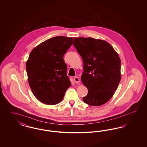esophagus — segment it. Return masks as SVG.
I'll use <instances>...</instances> for the list:
<instances>
[{"label": "esophagus", "mask_w": 147, "mask_h": 147, "mask_svg": "<svg viewBox=\"0 0 147 147\" xmlns=\"http://www.w3.org/2000/svg\"><path fill=\"white\" fill-rule=\"evenodd\" d=\"M74 81L75 83H79L80 82V79L78 77H75L74 78Z\"/></svg>", "instance_id": "34e87169"}]
</instances>
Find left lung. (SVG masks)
I'll return each instance as SVG.
<instances>
[{"label": "left lung", "instance_id": "obj_1", "mask_svg": "<svg viewBox=\"0 0 147 147\" xmlns=\"http://www.w3.org/2000/svg\"><path fill=\"white\" fill-rule=\"evenodd\" d=\"M73 45L83 61L81 80L88 88L85 103L101 106L110 100L121 78V60L108 42L91 37H75Z\"/></svg>", "mask_w": 147, "mask_h": 147}]
</instances>
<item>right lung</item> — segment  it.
<instances>
[{"label": "right lung", "instance_id": "obj_1", "mask_svg": "<svg viewBox=\"0 0 147 147\" xmlns=\"http://www.w3.org/2000/svg\"><path fill=\"white\" fill-rule=\"evenodd\" d=\"M73 40L65 36L52 37L36 46L29 55L26 63L28 84L35 97L43 104H57L71 85L63 56Z\"/></svg>", "mask_w": 147, "mask_h": 147}]
</instances>
